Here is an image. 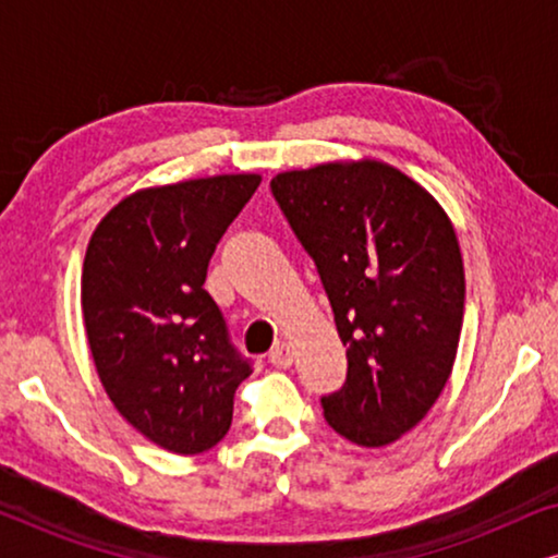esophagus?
I'll use <instances>...</instances> for the list:
<instances>
[{
    "label": "esophagus",
    "instance_id": "1",
    "mask_svg": "<svg viewBox=\"0 0 558 558\" xmlns=\"http://www.w3.org/2000/svg\"><path fill=\"white\" fill-rule=\"evenodd\" d=\"M269 361H271V365H277V368H289V365H292V361H294L292 345H289V342H277V345H274V350H271Z\"/></svg>",
    "mask_w": 558,
    "mask_h": 558
}]
</instances>
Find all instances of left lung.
<instances>
[{"mask_svg":"<svg viewBox=\"0 0 558 558\" xmlns=\"http://www.w3.org/2000/svg\"><path fill=\"white\" fill-rule=\"evenodd\" d=\"M315 262L348 348V380L325 418L361 447L414 429L445 391L460 345L464 266L429 190L380 159H338L271 180Z\"/></svg>","mask_w":558,"mask_h":558,"instance_id":"left-lung-1","label":"left lung"}]
</instances>
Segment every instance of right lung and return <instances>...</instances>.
Listing matches in <instances>:
<instances>
[{"mask_svg": "<svg viewBox=\"0 0 558 558\" xmlns=\"http://www.w3.org/2000/svg\"><path fill=\"white\" fill-rule=\"evenodd\" d=\"M258 185L262 174L241 172L136 190L90 233L81 274L90 357L119 414L167 452L216 447L251 376L203 284Z\"/></svg>", "mask_w": 558, "mask_h": 558, "instance_id": "add662e5", "label": "right lung"}]
</instances>
